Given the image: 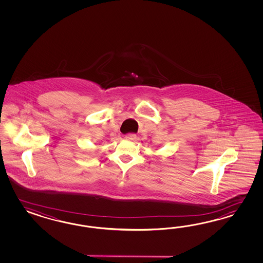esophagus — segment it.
I'll use <instances>...</instances> for the list:
<instances>
[{"label": "esophagus", "mask_w": 263, "mask_h": 263, "mask_svg": "<svg viewBox=\"0 0 263 263\" xmlns=\"http://www.w3.org/2000/svg\"><path fill=\"white\" fill-rule=\"evenodd\" d=\"M125 139L128 140V141H132V142H134L136 141V139H137V136L134 133H128L125 135Z\"/></svg>", "instance_id": "34e87169"}]
</instances>
